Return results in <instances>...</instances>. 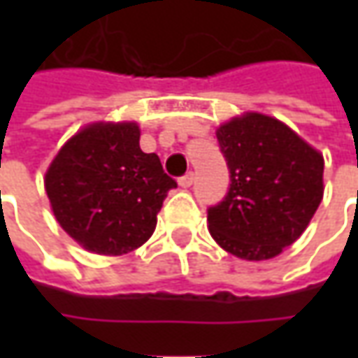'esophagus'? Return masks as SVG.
Masks as SVG:
<instances>
[{
    "instance_id": "esophagus-1",
    "label": "esophagus",
    "mask_w": 358,
    "mask_h": 358,
    "mask_svg": "<svg viewBox=\"0 0 358 358\" xmlns=\"http://www.w3.org/2000/svg\"><path fill=\"white\" fill-rule=\"evenodd\" d=\"M193 181H195V175H193L191 171L185 173L183 177H179V185L183 187V189H187V187L193 185Z\"/></svg>"
}]
</instances>
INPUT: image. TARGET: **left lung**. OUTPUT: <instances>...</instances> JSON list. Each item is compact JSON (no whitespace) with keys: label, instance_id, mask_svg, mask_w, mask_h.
<instances>
[{"label":"left lung","instance_id":"8db88e82","mask_svg":"<svg viewBox=\"0 0 358 358\" xmlns=\"http://www.w3.org/2000/svg\"><path fill=\"white\" fill-rule=\"evenodd\" d=\"M229 191L207 209L213 239L263 261L293 245L323 199V155L277 119L247 113L217 129Z\"/></svg>","mask_w":358,"mask_h":358}]
</instances>
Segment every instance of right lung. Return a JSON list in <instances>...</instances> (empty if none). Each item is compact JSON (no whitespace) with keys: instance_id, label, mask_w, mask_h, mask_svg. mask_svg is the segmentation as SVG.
I'll list each match as a JSON object with an SVG mask.
<instances>
[{"instance_id":"obj_1","label":"right lung","mask_w":358,"mask_h":358,"mask_svg":"<svg viewBox=\"0 0 358 358\" xmlns=\"http://www.w3.org/2000/svg\"><path fill=\"white\" fill-rule=\"evenodd\" d=\"M177 181L155 153L139 147L135 123H95L63 145L45 173L57 223L87 251L123 255L141 247L157 225Z\"/></svg>"}]
</instances>
